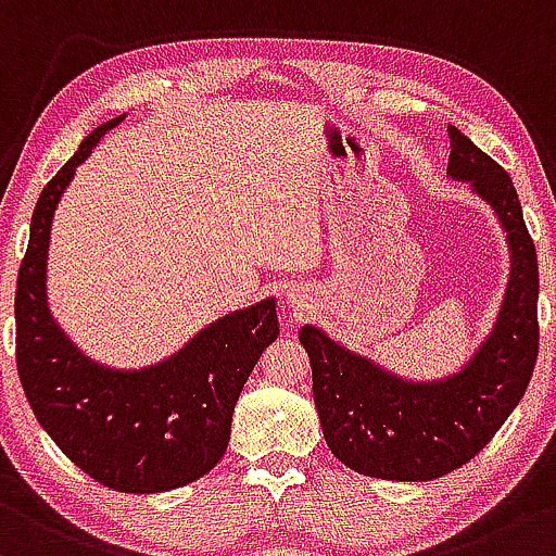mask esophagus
I'll use <instances>...</instances> for the list:
<instances>
[{
  "instance_id": "1",
  "label": "esophagus",
  "mask_w": 556,
  "mask_h": 556,
  "mask_svg": "<svg viewBox=\"0 0 556 556\" xmlns=\"http://www.w3.org/2000/svg\"><path fill=\"white\" fill-rule=\"evenodd\" d=\"M289 302H291V304H294V307H296V309H302V307H304V304H302V299H299L296 294H289Z\"/></svg>"
}]
</instances>
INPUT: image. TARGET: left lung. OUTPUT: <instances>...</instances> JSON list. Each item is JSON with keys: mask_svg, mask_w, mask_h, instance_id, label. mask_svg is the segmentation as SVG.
Here are the masks:
<instances>
[{"mask_svg": "<svg viewBox=\"0 0 556 556\" xmlns=\"http://www.w3.org/2000/svg\"><path fill=\"white\" fill-rule=\"evenodd\" d=\"M448 147V180L467 184L494 210L509 249L496 323L465 365L415 380L312 323L299 330L328 448L362 476L433 480L470 463L513 415L539 357V260L513 178L454 126Z\"/></svg>", "mask_w": 556, "mask_h": 556, "instance_id": "left-lung-1", "label": "left lung"}]
</instances>
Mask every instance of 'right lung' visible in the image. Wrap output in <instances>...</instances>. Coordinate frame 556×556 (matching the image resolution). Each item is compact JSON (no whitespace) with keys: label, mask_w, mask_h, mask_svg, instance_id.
<instances>
[{"label":"right lung","mask_w":556,"mask_h":556,"mask_svg":"<svg viewBox=\"0 0 556 556\" xmlns=\"http://www.w3.org/2000/svg\"><path fill=\"white\" fill-rule=\"evenodd\" d=\"M123 121L126 112L93 128L36 202L15 291L17 376L36 420L80 470L123 494H162L220 463L241 389L280 330L267 296L143 367L104 365L65 333L47 296L54 210L76 167Z\"/></svg>","instance_id":"1"}]
</instances>
